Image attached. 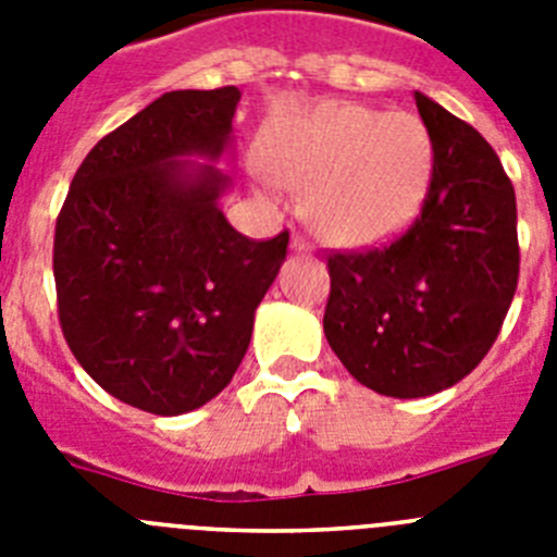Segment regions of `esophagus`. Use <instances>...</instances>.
I'll return each mask as SVG.
<instances>
[{
    "mask_svg": "<svg viewBox=\"0 0 557 557\" xmlns=\"http://www.w3.org/2000/svg\"><path fill=\"white\" fill-rule=\"evenodd\" d=\"M293 250H309V243H307V239H304V236L295 234L293 236Z\"/></svg>",
    "mask_w": 557,
    "mask_h": 557,
    "instance_id": "obj_1",
    "label": "esophagus"
}]
</instances>
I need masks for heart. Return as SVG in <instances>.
<instances>
[{
  "instance_id": "b5f03b06",
  "label": "heart",
  "mask_w": 557,
  "mask_h": 557,
  "mask_svg": "<svg viewBox=\"0 0 557 557\" xmlns=\"http://www.w3.org/2000/svg\"><path fill=\"white\" fill-rule=\"evenodd\" d=\"M264 156L275 181L309 195L314 228L337 245L382 243L410 225L435 164L421 116L351 102L287 122Z\"/></svg>"
}]
</instances>
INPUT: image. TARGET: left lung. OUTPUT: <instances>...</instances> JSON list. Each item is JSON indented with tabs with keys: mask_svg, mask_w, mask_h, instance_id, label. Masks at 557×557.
Returning a JSON list of instances; mask_svg holds the SVG:
<instances>
[{
	"mask_svg": "<svg viewBox=\"0 0 557 557\" xmlns=\"http://www.w3.org/2000/svg\"><path fill=\"white\" fill-rule=\"evenodd\" d=\"M435 164L421 214L385 248L329 256L323 332L359 385L421 398L469 376L519 282L516 191L494 147L416 91Z\"/></svg>",
	"mask_w": 557,
	"mask_h": 557,
	"instance_id": "1",
	"label": "left lung"
}]
</instances>
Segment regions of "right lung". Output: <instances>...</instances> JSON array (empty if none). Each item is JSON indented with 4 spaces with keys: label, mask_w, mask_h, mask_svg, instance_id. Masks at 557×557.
I'll list each match as a JSON object with an SVG mask.
<instances>
[{
    "label": "right lung",
    "mask_w": 557,
    "mask_h": 557,
    "mask_svg": "<svg viewBox=\"0 0 557 557\" xmlns=\"http://www.w3.org/2000/svg\"><path fill=\"white\" fill-rule=\"evenodd\" d=\"M239 88L166 91L102 136L58 214V318L83 371L152 416L218 396L248 351L289 234L256 243L225 220ZM203 158V162H198Z\"/></svg>",
    "instance_id": "1"
}]
</instances>
